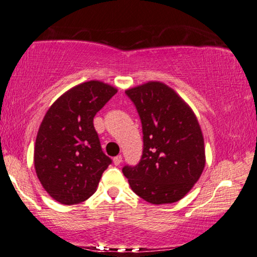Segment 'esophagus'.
Here are the masks:
<instances>
[{"mask_svg": "<svg viewBox=\"0 0 257 257\" xmlns=\"http://www.w3.org/2000/svg\"><path fill=\"white\" fill-rule=\"evenodd\" d=\"M113 162H114V164L116 165V166L120 165L121 162H122V156H121V155H117V156H115L113 158Z\"/></svg>", "mask_w": 257, "mask_h": 257, "instance_id": "obj_1", "label": "esophagus"}]
</instances>
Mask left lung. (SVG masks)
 Returning <instances> with one entry per match:
<instances>
[{
    "label": "left lung",
    "mask_w": 257,
    "mask_h": 257,
    "mask_svg": "<svg viewBox=\"0 0 257 257\" xmlns=\"http://www.w3.org/2000/svg\"><path fill=\"white\" fill-rule=\"evenodd\" d=\"M142 123L143 151L123 175L137 196L154 205L178 201L205 166L204 137L196 115L172 88L151 81L125 91Z\"/></svg>",
    "instance_id": "obj_1"
}]
</instances>
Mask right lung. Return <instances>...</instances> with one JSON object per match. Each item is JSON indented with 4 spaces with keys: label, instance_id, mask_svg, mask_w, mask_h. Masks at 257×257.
I'll use <instances>...</instances> for the list:
<instances>
[{
    "label": "right lung",
    "instance_id": "add662e5",
    "mask_svg": "<svg viewBox=\"0 0 257 257\" xmlns=\"http://www.w3.org/2000/svg\"><path fill=\"white\" fill-rule=\"evenodd\" d=\"M116 92L101 81L84 82L63 94L43 118L35 144V169L46 192L60 204L88 199L111 164L93 120Z\"/></svg>",
    "mask_w": 257,
    "mask_h": 257
}]
</instances>
